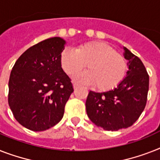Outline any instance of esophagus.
<instances>
[{
	"mask_svg": "<svg viewBox=\"0 0 160 160\" xmlns=\"http://www.w3.org/2000/svg\"><path fill=\"white\" fill-rule=\"evenodd\" d=\"M73 86H74V89H77L78 87H79V84H76V83H75Z\"/></svg>",
	"mask_w": 160,
	"mask_h": 160,
	"instance_id": "34e87169",
	"label": "esophagus"
}]
</instances>
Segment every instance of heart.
<instances>
[{
    "label": "heart",
    "mask_w": 160,
    "mask_h": 160,
    "mask_svg": "<svg viewBox=\"0 0 160 160\" xmlns=\"http://www.w3.org/2000/svg\"><path fill=\"white\" fill-rule=\"evenodd\" d=\"M85 74L75 76L78 82L93 84L98 91L112 90L122 82L127 72L125 58L108 44L90 42L81 44L76 51L66 48L61 54V66L68 76L85 67Z\"/></svg>",
    "instance_id": "obj_1"
}]
</instances>
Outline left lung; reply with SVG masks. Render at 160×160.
<instances>
[{"label": "left lung", "instance_id": "left-lung-1", "mask_svg": "<svg viewBox=\"0 0 160 160\" xmlns=\"http://www.w3.org/2000/svg\"><path fill=\"white\" fill-rule=\"evenodd\" d=\"M124 50L129 69L122 82L110 91H89L85 102L89 119L106 131H118L133 125L147 102V71L138 57L127 48Z\"/></svg>", "mask_w": 160, "mask_h": 160}]
</instances>
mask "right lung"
Instances as JSON below:
<instances>
[{"mask_svg":"<svg viewBox=\"0 0 160 160\" xmlns=\"http://www.w3.org/2000/svg\"><path fill=\"white\" fill-rule=\"evenodd\" d=\"M65 41L53 37L24 52L9 80L8 102L16 121L33 132L58 124L74 91L71 78L61 66Z\"/></svg>","mask_w":160,"mask_h":160,"instance_id":"1","label":"right lung"}]
</instances>
